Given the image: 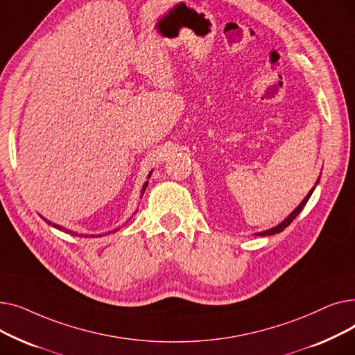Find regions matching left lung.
<instances>
[{
  "label": "left lung",
  "instance_id": "8db88e82",
  "mask_svg": "<svg viewBox=\"0 0 355 355\" xmlns=\"http://www.w3.org/2000/svg\"><path fill=\"white\" fill-rule=\"evenodd\" d=\"M318 181H320V178L318 180H316V182H315V185L316 184H318ZM313 190H315V187H312L311 189V191L306 194V197L302 200V202L300 204V206H297L282 223H281V225H277V226H275V227H272V229H269V230H265V232H260V233H256V236H272V234H276V233H281V232H284L289 225H291V223L295 220V217L297 216V214H300L301 211H302V209L305 207V204L308 202V200H309V197L312 196V193H313Z\"/></svg>",
  "mask_w": 355,
  "mask_h": 355
}]
</instances>
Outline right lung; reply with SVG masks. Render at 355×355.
<instances>
[{"mask_svg": "<svg viewBox=\"0 0 355 355\" xmlns=\"http://www.w3.org/2000/svg\"><path fill=\"white\" fill-rule=\"evenodd\" d=\"M151 173H153V171H151ZM151 173H149L148 178L151 177ZM146 187H148V181H145V184L142 185L141 196L145 193V189H146ZM135 213H137V211H135ZM135 213H134V214H135ZM43 218H44V217H43ZM44 221L47 223V225H50L51 227H54V229H59V230H62V232H64V233H69V234H71V236H82V234H79V233H74V232H71V230H67V229H64V227H62V226H59V225H55V223H51V221H49L47 218H44ZM118 230H119V227H118V229H115V230H114V233H115V232H118ZM110 233H112V232H109V234H110ZM87 236H89V234H85V237H87ZM101 236H102V234H101ZM90 237H95V234H90Z\"/></svg>", "mask_w": 355, "mask_h": 355, "instance_id": "add662e5", "label": "right lung"}]
</instances>
